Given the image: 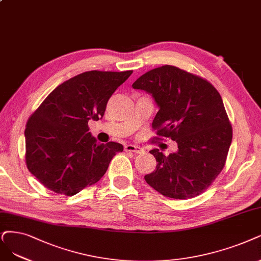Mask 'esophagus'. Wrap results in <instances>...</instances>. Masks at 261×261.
I'll return each mask as SVG.
<instances>
[{"label":"esophagus","mask_w":261,"mask_h":261,"mask_svg":"<svg viewBox=\"0 0 261 261\" xmlns=\"http://www.w3.org/2000/svg\"><path fill=\"white\" fill-rule=\"evenodd\" d=\"M124 149H125V151H132V152H137V153L143 152V149L140 146L132 145V144H128V145H125Z\"/></svg>","instance_id":"obj_1"}]
</instances>
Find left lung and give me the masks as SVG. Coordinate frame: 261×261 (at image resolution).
<instances>
[{"instance_id":"obj_1","label":"left lung","mask_w":261,"mask_h":261,"mask_svg":"<svg viewBox=\"0 0 261 261\" xmlns=\"http://www.w3.org/2000/svg\"><path fill=\"white\" fill-rule=\"evenodd\" d=\"M132 87L151 94L159 108L152 129L178 147L169 156L157 148L149 151L158 163L146 182L172 199L201 195L224 169L232 141L219 92L206 80L173 65L150 70Z\"/></svg>"}]
</instances>
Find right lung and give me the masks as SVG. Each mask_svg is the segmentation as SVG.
<instances>
[{
	"instance_id": "obj_1",
	"label": "right lung",
	"mask_w": 261,
	"mask_h": 261,
	"mask_svg": "<svg viewBox=\"0 0 261 261\" xmlns=\"http://www.w3.org/2000/svg\"><path fill=\"white\" fill-rule=\"evenodd\" d=\"M132 71H89L54 89L28 119L25 162L32 174L56 194L74 196L99 181L119 143L100 144L88 121L103 117L106 104Z\"/></svg>"
}]
</instances>
